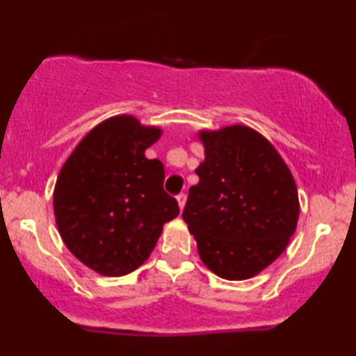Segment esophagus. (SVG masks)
I'll list each match as a JSON object with an SVG mask.
<instances>
[{
	"instance_id": "esophagus-1",
	"label": "esophagus",
	"mask_w": 356,
	"mask_h": 356,
	"mask_svg": "<svg viewBox=\"0 0 356 356\" xmlns=\"http://www.w3.org/2000/svg\"><path fill=\"white\" fill-rule=\"evenodd\" d=\"M175 199H177V204H179V209H184V206H186V199H187V195L186 194H179L177 195V197H175Z\"/></svg>"
}]
</instances>
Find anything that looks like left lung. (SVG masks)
<instances>
[{"mask_svg": "<svg viewBox=\"0 0 356 356\" xmlns=\"http://www.w3.org/2000/svg\"><path fill=\"white\" fill-rule=\"evenodd\" d=\"M204 162L182 219L202 263L222 280L259 275L295 234L296 182L275 145L246 125L199 130Z\"/></svg>", "mask_w": 356, "mask_h": 356, "instance_id": "1", "label": "left lung"}]
</instances>
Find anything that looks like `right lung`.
<instances>
[{"mask_svg": "<svg viewBox=\"0 0 356 356\" xmlns=\"http://www.w3.org/2000/svg\"><path fill=\"white\" fill-rule=\"evenodd\" d=\"M162 129L134 115L100 122L61 165L53 212L65 246L102 276H125L144 264L165 222L179 216L165 194L164 164L145 150Z\"/></svg>", "mask_w": 356, "mask_h": 356, "instance_id": "obj_1", "label": "right lung"}]
</instances>
